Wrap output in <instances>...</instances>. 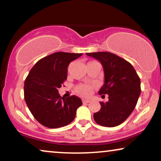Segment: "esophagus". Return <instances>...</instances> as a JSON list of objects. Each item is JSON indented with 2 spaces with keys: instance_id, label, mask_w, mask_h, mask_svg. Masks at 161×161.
<instances>
[{
  "instance_id": "esophagus-1",
  "label": "esophagus",
  "mask_w": 161,
  "mask_h": 161,
  "mask_svg": "<svg viewBox=\"0 0 161 161\" xmlns=\"http://www.w3.org/2000/svg\"><path fill=\"white\" fill-rule=\"evenodd\" d=\"M89 102H90L89 100L82 99V103H83V104H88V103H89Z\"/></svg>"
}]
</instances>
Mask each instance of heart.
<instances>
[{
    "mask_svg": "<svg viewBox=\"0 0 161 161\" xmlns=\"http://www.w3.org/2000/svg\"><path fill=\"white\" fill-rule=\"evenodd\" d=\"M95 86L90 84H79L75 87V92L82 97H89Z\"/></svg>",
    "mask_w": 161,
    "mask_h": 161,
    "instance_id": "obj_1",
    "label": "heart"
}]
</instances>
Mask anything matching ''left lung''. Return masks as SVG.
<instances>
[{
	"instance_id": "8db88e82",
	"label": "left lung",
	"mask_w": 161,
	"mask_h": 161,
	"mask_svg": "<svg viewBox=\"0 0 161 161\" xmlns=\"http://www.w3.org/2000/svg\"><path fill=\"white\" fill-rule=\"evenodd\" d=\"M97 59L104 71V84L99 95H108L101 101V110L94 114L97 124L114 127L123 123L136 108L141 93V81L134 67L125 59L110 52L87 53ZM104 96V95H102Z\"/></svg>"
}]
</instances>
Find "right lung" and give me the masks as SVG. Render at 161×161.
<instances>
[{
	"label": "right lung",
	"instance_id": "obj_1",
	"mask_svg": "<svg viewBox=\"0 0 161 161\" xmlns=\"http://www.w3.org/2000/svg\"><path fill=\"white\" fill-rule=\"evenodd\" d=\"M82 53L56 52L35 64L24 82V98L35 119L44 126L60 128L74 119L82 104L75 95L64 98L58 89L67 78L69 63Z\"/></svg>",
	"mask_w": 161,
	"mask_h": 161
}]
</instances>
